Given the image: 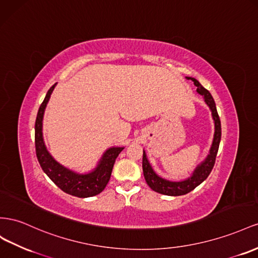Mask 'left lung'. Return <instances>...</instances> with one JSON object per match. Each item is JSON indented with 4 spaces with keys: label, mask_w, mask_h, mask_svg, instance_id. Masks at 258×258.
<instances>
[{
    "label": "left lung",
    "mask_w": 258,
    "mask_h": 258,
    "mask_svg": "<svg viewBox=\"0 0 258 258\" xmlns=\"http://www.w3.org/2000/svg\"><path fill=\"white\" fill-rule=\"evenodd\" d=\"M187 79H191L194 85L198 87V93L204 96V100L206 104L210 106L212 110V115L215 121V136L213 145L210 151V154L206 157L205 161L202 163L197 169L194 170L193 175L183 181H179V182H172V181L165 180L161 177H158L156 173L153 171L152 167L146 158L145 153L143 151V158H142V168H143V175L145 178L146 183L153 191L165 194V196H171V197H178V196H184V194L191 192L192 190L196 189L198 185H200L203 181L210 176L211 171L214 168V165L216 162V156H217L219 143L221 139V123L219 119V115L217 113V108H216V104L213 99L212 94L208 92L201 83L194 78L186 77Z\"/></svg>",
    "instance_id": "1"
}]
</instances>
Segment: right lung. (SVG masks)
<instances>
[{
	"mask_svg": "<svg viewBox=\"0 0 258 258\" xmlns=\"http://www.w3.org/2000/svg\"><path fill=\"white\" fill-rule=\"evenodd\" d=\"M56 83L48 90L41 104L34 126V144L36 154L41 168L60 190L78 198H90L101 193L108 183L117 156L123 148H110L103 155L100 164L92 171L86 175H79L59 165L47 152L42 138V119L46 104Z\"/></svg>",
	"mask_w": 258,
	"mask_h": 258,
	"instance_id": "add662e5",
	"label": "right lung"
}]
</instances>
